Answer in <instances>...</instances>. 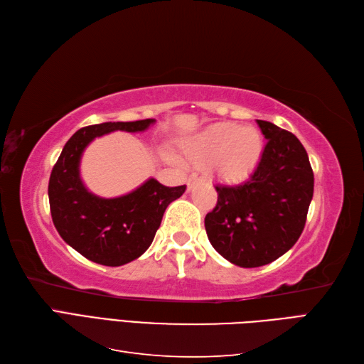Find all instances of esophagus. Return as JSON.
Wrapping results in <instances>:
<instances>
[{
	"instance_id": "1",
	"label": "esophagus",
	"mask_w": 364,
	"mask_h": 364,
	"mask_svg": "<svg viewBox=\"0 0 364 364\" xmlns=\"http://www.w3.org/2000/svg\"><path fill=\"white\" fill-rule=\"evenodd\" d=\"M199 181H202V179H200V178H197L196 174H193L191 178H188V181H186V185H188V190H191L193 186H194V183H196V182H199Z\"/></svg>"
}]
</instances>
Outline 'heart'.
Returning <instances> with one entry per match:
<instances>
[{"label": "heart", "mask_w": 364, "mask_h": 364, "mask_svg": "<svg viewBox=\"0 0 364 364\" xmlns=\"http://www.w3.org/2000/svg\"><path fill=\"white\" fill-rule=\"evenodd\" d=\"M262 151V136L255 127L217 123L185 138L182 158L193 164L208 162L213 174L226 182H238L255 167Z\"/></svg>", "instance_id": "b5f03b06"}]
</instances>
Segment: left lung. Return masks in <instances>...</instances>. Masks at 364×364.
Returning <instances> with one entry per match:
<instances>
[{"mask_svg":"<svg viewBox=\"0 0 364 364\" xmlns=\"http://www.w3.org/2000/svg\"><path fill=\"white\" fill-rule=\"evenodd\" d=\"M267 144L247 181L215 185L217 205L205 217L213 247L240 267L278 259L299 240L314 191L306 150L291 132L257 119Z\"/></svg>","mask_w":364,"mask_h":364,"instance_id":"left-lung-1","label":"left lung"}]
</instances>
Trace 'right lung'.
I'll use <instances>...</instances> for the list:
<instances>
[{
	"instance_id": "obj_1",
	"label": "right lung",
	"mask_w": 364,
	"mask_h": 364,
	"mask_svg": "<svg viewBox=\"0 0 364 364\" xmlns=\"http://www.w3.org/2000/svg\"><path fill=\"white\" fill-rule=\"evenodd\" d=\"M153 123L147 118L82 127L53 167L48 182L53 223L65 243L102 266L118 267L139 258L155 238L165 209L186 186H165L151 178L129 194L103 199L87 191L80 179L82 153L97 136L115 130L144 132Z\"/></svg>"
}]
</instances>
